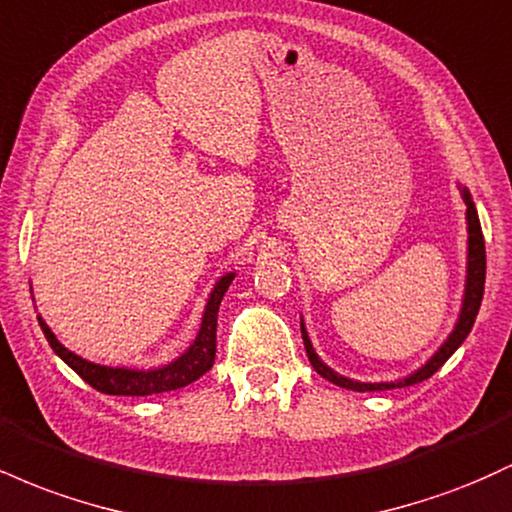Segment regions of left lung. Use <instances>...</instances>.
<instances>
[{
  "mask_svg": "<svg viewBox=\"0 0 512 512\" xmlns=\"http://www.w3.org/2000/svg\"><path fill=\"white\" fill-rule=\"evenodd\" d=\"M464 204H467V226H469V267H467V289H464V305H462V315H460V322H457L455 332L450 334V339L440 346V351L436 356L431 358V361L426 363L424 368L416 370L414 375H409V378L399 380V383H354V380L344 378V375H337L332 368H327L325 363L317 358V354L313 351V344H310L308 334H305L303 325H301V332H303V344H305V354H308L310 363H313V368L317 373L322 375V378H327L330 383L339 385V387H346V390H356V392H375V390H392V387H407V385H414V383H421V380L431 378L436 370L443 366L448 358L455 354L457 346H460L464 339H467L469 330H472L474 325V317L479 313V305H481V298H484V279H486V248H484V233H481V223H479V216H477V209H474V202L469 199L467 190H464Z\"/></svg>",
  "mask_w": 512,
  "mask_h": 512,
  "instance_id": "left-lung-1",
  "label": "left lung"
}]
</instances>
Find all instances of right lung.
I'll return each instance as SVG.
<instances>
[{
  "mask_svg": "<svg viewBox=\"0 0 512 512\" xmlns=\"http://www.w3.org/2000/svg\"><path fill=\"white\" fill-rule=\"evenodd\" d=\"M233 281V274L223 276L216 284V289L211 291V298L204 310L202 330H199L195 344L182 354L178 361H173L166 368L158 370H127V368H108V366H96V363L84 361L81 356L72 354L69 349L57 342L55 334L50 332V327L45 325L38 317L40 330H43L45 339H48L52 351L67 363L69 368L76 370L88 385L96 387L98 392L105 395H127V397H144V395H156V392H168L178 390L195 383L197 378H202L207 370L214 366L216 356V320H219V305L223 293H226L228 284Z\"/></svg>",
  "mask_w": 512,
  "mask_h": 512,
  "instance_id": "obj_1",
  "label": "right lung"
}]
</instances>
